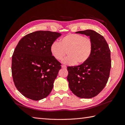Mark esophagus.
I'll list each match as a JSON object with an SVG mask.
<instances>
[{
    "label": "esophagus",
    "instance_id": "esophagus-1",
    "mask_svg": "<svg viewBox=\"0 0 125 125\" xmlns=\"http://www.w3.org/2000/svg\"><path fill=\"white\" fill-rule=\"evenodd\" d=\"M62 68H63V69H66V68H67V67L65 65H62Z\"/></svg>",
    "mask_w": 125,
    "mask_h": 125
}]
</instances>
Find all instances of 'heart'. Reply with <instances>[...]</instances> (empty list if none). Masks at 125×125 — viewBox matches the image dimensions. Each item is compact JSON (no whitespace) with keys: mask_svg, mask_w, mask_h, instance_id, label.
Wrapping results in <instances>:
<instances>
[{"mask_svg":"<svg viewBox=\"0 0 125 125\" xmlns=\"http://www.w3.org/2000/svg\"><path fill=\"white\" fill-rule=\"evenodd\" d=\"M51 54L57 60H61L66 54L68 55L62 60L68 65H79L86 62L93 51V42L89 37L77 34H69L60 40L55 41L50 47Z\"/></svg>","mask_w":125,"mask_h":125,"instance_id":"obj_1","label":"heart"}]
</instances>
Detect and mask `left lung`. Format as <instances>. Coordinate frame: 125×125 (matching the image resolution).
Here are the masks:
<instances>
[{"instance_id": "8db88e82", "label": "left lung", "mask_w": 125, "mask_h": 125, "mask_svg": "<svg viewBox=\"0 0 125 125\" xmlns=\"http://www.w3.org/2000/svg\"><path fill=\"white\" fill-rule=\"evenodd\" d=\"M90 37L93 51L89 59L81 65L68 67L67 80L74 95L91 99L99 94L106 84L111 68V51L104 37L92 30L76 32Z\"/></svg>"}]
</instances>
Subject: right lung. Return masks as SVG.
Masks as SVG:
<instances>
[{
	"instance_id": "add662e5",
	"label": "right lung",
	"mask_w": 125,
	"mask_h": 125,
	"mask_svg": "<svg viewBox=\"0 0 125 125\" xmlns=\"http://www.w3.org/2000/svg\"><path fill=\"white\" fill-rule=\"evenodd\" d=\"M61 35L38 31L19 42L12 57L11 71L15 86L25 97L39 101L51 92L61 63L52 56L50 47Z\"/></svg>"
}]
</instances>
